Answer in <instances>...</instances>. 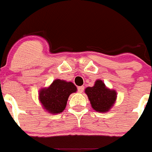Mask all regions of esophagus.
Wrapping results in <instances>:
<instances>
[{
	"label": "esophagus",
	"instance_id": "34e87169",
	"mask_svg": "<svg viewBox=\"0 0 152 152\" xmlns=\"http://www.w3.org/2000/svg\"><path fill=\"white\" fill-rule=\"evenodd\" d=\"M84 86H80V87H78V88H77V91H78L79 93H82L83 91H84Z\"/></svg>",
	"mask_w": 152,
	"mask_h": 152
}]
</instances>
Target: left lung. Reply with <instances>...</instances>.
I'll use <instances>...</instances> for the list:
<instances>
[{"label": "left lung", "instance_id": "1", "mask_svg": "<svg viewBox=\"0 0 152 152\" xmlns=\"http://www.w3.org/2000/svg\"><path fill=\"white\" fill-rule=\"evenodd\" d=\"M84 91L88 95L91 107L98 113L110 111L117 98L116 91L107 88L103 80L100 79L95 81L93 87H88Z\"/></svg>", "mask_w": 152, "mask_h": 152}]
</instances>
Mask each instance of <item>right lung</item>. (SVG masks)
Masks as SVG:
<instances>
[{
    "mask_svg": "<svg viewBox=\"0 0 152 152\" xmlns=\"http://www.w3.org/2000/svg\"><path fill=\"white\" fill-rule=\"evenodd\" d=\"M77 90L76 86L71 81L56 79L49 87L39 91V100L45 112L61 113L66 107L70 95Z\"/></svg>",
    "mask_w": 152,
    "mask_h": 152,
    "instance_id": "right-lung-1",
    "label": "right lung"
}]
</instances>
